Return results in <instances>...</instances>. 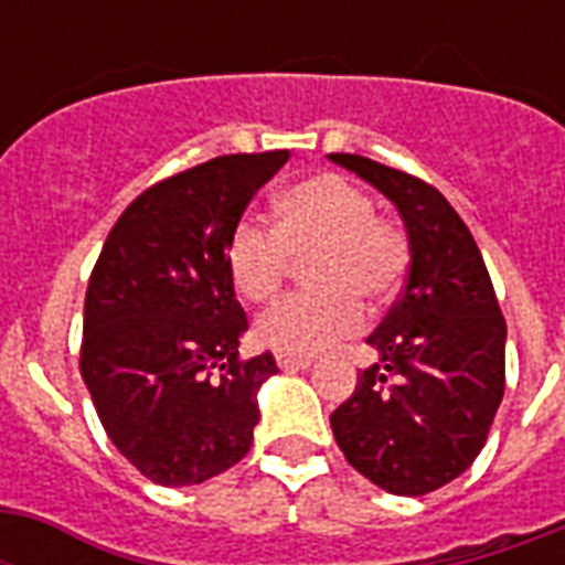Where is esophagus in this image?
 I'll use <instances>...</instances> for the list:
<instances>
[{
	"label": "esophagus",
	"instance_id": "obj_1",
	"mask_svg": "<svg viewBox=\"0 0 565 565\" xmlns=\"http://www.w3.org/2000/svg\"><path fill=\"white\" fill-rule=\"evenodd\" d=\"M275 363L281 366L284 372H296V370H308L310 358H292V354H275Z\"/></svg>",
	"mask_w": 565,
	"mask_h": 565
}]
</instances>
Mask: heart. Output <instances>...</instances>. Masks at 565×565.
Segmentation results:
<instances>
[{
	"instance_id": "b5f03b06",
	"label": "heart",
	"mask_w": 565,
	"mask_h": 565,
	"mask_svg": "<svg viewBox=\"0 0 565 565\" xmlns=\"http://www.w3.org/2000/svg\"><path fill=\"white\" fill-rule=\"evenodd\" d=\"M275 228L252 216L225 239V269L248 301H269L305 260L308 292L290 296L257 319L255 334L278 354L313 358L363 328V305L384 310L402 287L411 246L393 220L375 216L372 199L340 175L322 172L284 188L273 202Z\"/></svg>"
}]
</instances>
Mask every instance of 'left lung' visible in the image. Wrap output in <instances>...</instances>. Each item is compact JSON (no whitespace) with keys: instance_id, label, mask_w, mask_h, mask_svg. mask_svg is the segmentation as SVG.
<instances>
[{"instance_id":"left-lung-1","label":"left lung","mask_w":565,"mask_h":565,"mask_svg":"<svg viewBox=\"0 0 565 565\" xmlns=\"http://www.w3.org/2000/svg\"><path fill=\"white\" fill-rule=\"evenodd\" d=\"M398 207L402 299L366 343L381 354L331 413L345 460L393 495H425L481 455L504 395L508 326L466 222L437 188L361 154H328Z\"/></svg>"}]
</instances>
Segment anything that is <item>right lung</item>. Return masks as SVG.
<instances>
[{"label": "right lung", "instance_id": "1", "mask_svg": "<svg viewBox=\"0 0 565 565\" xmlns=\"http://www.w3.org/2000/svg\"><path fill=\"white\" fill-rule=\"evenodd\" d=\"M290 152L222 154L158 181L110 228L84 296L82 377L137 472L193 487L239 463L269 352L239 361L248 319L225 239Z\"/></svg>", "mask_w": 565, "mask_h": 565}]
</instances>
